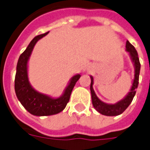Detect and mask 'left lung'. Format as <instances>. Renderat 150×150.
Listing matches in <instances>:
<instances>
[{
  "mask_svg": "<svg viewBox=\"0 0 150 150\" xmlns=\"http://www.w3.org/2000/svg\"><path fill=\"white\" fill-rule=\"evenodd\" d=\"M126 51L129 53L132 62L134 64V78L133 80V83L130 91L127 95L123 98L122 100L117 102L115 104H108V103H103L99 98L97 97L96 92L93 89L94 79L93 76H90L91 77V86H90V90L91 94V100H92V105L94 108L96 109L98 112L101 114L105 115V116H117V115L121 114L125 111L128 105L133 100V98L136 93V89L139 85V73H140V68L141 65L139 62V59L138 57V53L135 50L134 47L131 43L127 40L126 42Z\"/></svg>",
  "mask_w": 150,
  "mask_h": 150,
  "instance_id": "1",
  "label": "left lung"
}]
</instances>
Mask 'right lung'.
I'll return each instance as SVG.
<instances>
[{
  "label": "right lung",
  "mask_w": 150,
  "mask_h": 150,
  "mask_svg": "<svg viewBox=\"0 0 150 150\" xmlns=\"http://www.w3.org/2000/svg\"><path fill=\"white\" fill-rule=\"evenodd\" d=\"M49 32L38 35L31 40L26 49L18 58L15 78V91L17 98L28 112L34 116H51L64 110L69 101L70 95L81 74L74 75L69 81L64 92L59 98H52L36 91L31 86L28 77V61L36 43Z\"/></svg>",
  "instance_id": "1"
}]
</instances>
